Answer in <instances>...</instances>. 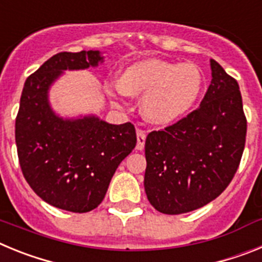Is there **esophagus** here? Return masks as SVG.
I'll return each instance as SVG.
<instances>
[{
    "label": "esophagus",
    "mask_w": 262,
    "mask_h": 262,
    "mask_svg": "<svg viewBox=\"0 0 262 262\" xmlns=\"http://www.w3.org/2000/svg\"><path fill=\"white\" fill-rule=\"evenodd\" d=\"M145 138H147V135H145L144 131H143V129H138V133H136V139H138V143H136V149L142 151L143 148H144Z\"/></svg>",
    "instance_id": "esophagus-1"
}]
</instances>
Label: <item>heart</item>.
Here are the masks:
<instances>
[{"mask_svg":"<svg viewBox=\"0 0 262 262\" xmlns=\"http://www.w3.org/2000/svg\"><path fill=\"white\" fill-rule=\"evenodd\" d=\"M205 76L193 62L160 59L136 61L108 84L122 98L142 96L144 117L155 124H172L190 113L202 94Z\"/></svg>","mask_w":262,"mask_h":262,"instance_id":"obj_1","label":"heart"}]
</instances>
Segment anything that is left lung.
Here are the masks:
<instances>
[{
    "mask_svg": "<svg viewBox=\"0 0 262 262\" xmlns=\"http://www.w3.org/2000/svg\"><path fill=\"white\" fill-rule=\"evenodd\" d=\"M201 106L145 140L144 189L157 211L177 215L221 195L239 168L247 135L239 85L215 60Z\"/></svg>",
    "mask_w": 262,
    "mask_h": 262,
    "instance_id": "1",
    "label": "left lung"
}]
</instances>
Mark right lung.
I'll return each mask as SVG.
<instances>
[{
  "mask_svg": "<svg viewBox=\"0 0 262 262\" xmlns=\"http://www.w3.org/2000/svg\"><path fill=\"white\" fill-rule=\"evenodd\" d=\"M103 62L99 51L60 52L25 82L15 119L20 169L45 202L88 212L102 202L111 177L136 145L134 124H111L94 114L62 118L50 103V89L66 71Z\"/></svg>",
  "mask_w": 262,
  "mask_h": 262,
  "instance_id": "obj_1",
  "label": "right lung"
}]
</instances>
